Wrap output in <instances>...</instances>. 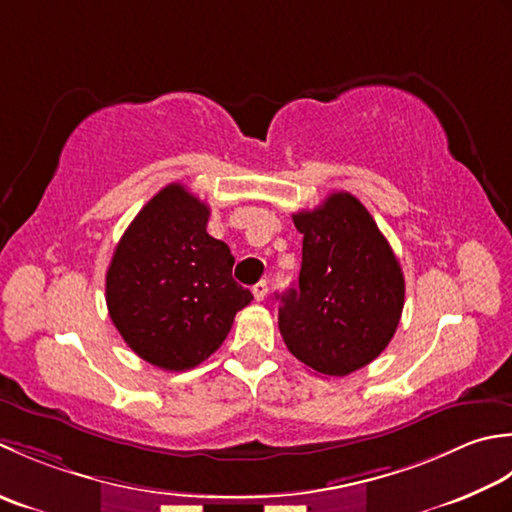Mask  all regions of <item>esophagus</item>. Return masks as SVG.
I'll list each match as a JSON object with an SVG mask.
<instances>
[{
    "label": "esophagus",
    "mask_w": 512,
    "mask_h": 512,
    "mask_svg": "<svg viewBox=\"0 0 512 512\" xmlns=\"http://www.w3.org/2000/svg\"><path fill=\"white\" fill-rule=\"evenodd\" d=\"M265 296H267V280H260V283L254 285V298L260 302L265 300Z\"/></svg>",
    "instance_id": "obj_1"
}]
</instances>
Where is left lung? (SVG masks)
I'll list each match as a JSON object with an SVG mask.
<instances>
[{"label": "left lung", "instance_id": "obj_1", "mask_svg": "<svg viewBox=\"0 0 512 512\" xmlns=\"http://www.w3.org/2000/svg\"><path fill=\"white\" fill-rule=\"evenodd\" d=\"M294 225L302 265L298 287L280 296L278 327L291 356L342 378L391 342L404 307L402 269L367 207L349 192L294 214Z\"/></svg>", "mask_w": 512, "mask_h": 512}]
</instances>
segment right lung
<instances>
[{"label": "right lung", "instance_id": "obj_1", "mask_svg": "<svg viewBox=\"0 0 512 512\" xmlns=\"http://www.w3.org/2000/svg\"><path fill=\"white\" fill-rule=\"evenodd\" d=\"M210 207L181 183L152 196L125 229L106 274V302L128 347L163 371H187L227 338L254 300L234 256L207 234Z\"/></svg>", "mask_w": 512, "mask_h": 512}]
</instances>
